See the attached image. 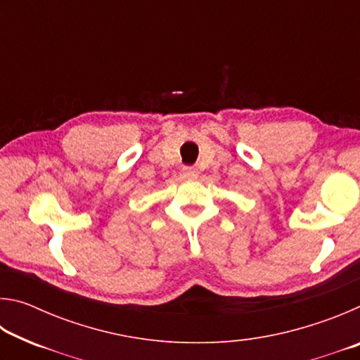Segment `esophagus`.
Wrapping results in <instances>:
<instances>
[{"label":"esophagus","instance_id":"obj_1","mask_svg":"<svg viewBox=\"0 0 360 360\" xmlns=\"http://www.w3.org/2000/svg\"><path fill=\"white\" fill-rule=\"evenodd\" d=\"M182 174H184V178H187V179H195L198 176V169L195 167H184V169H182Z\"/></svg>","mask_w":360,"mask_h":360}]
</instances>
